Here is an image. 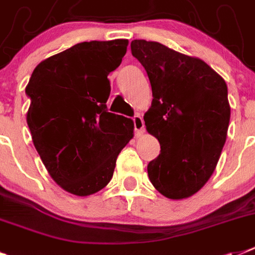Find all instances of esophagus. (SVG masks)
Masks as SVG:
<instances>
[{"mask_svg":"<svg viewBox=\"0 0 255 255\" xmlns=\"http://www.w3.org/2000/svg\"><path fill=\"white\" fill-rule=\"evenodd\" d=\"M132 123H134V129H135L136 135H142L143 132H144V121H143L142 116H134L132 117Z\"/></svg>","mask_w":255,"mask_h":255,"instance_id":"1","label":"esophagus"}]
</instances>
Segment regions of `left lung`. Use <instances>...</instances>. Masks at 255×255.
Returning a JSON list of instances; mask_svg holds the SVG:
<instances>
[{"mask_svg": "<svg viewBox=\"0 0 255 255\" xmlns=\"http://www.w3.org/2000/svg\"><path fill=\"white\" fill-rule=\"evenodd\" d=\"M131 54L144 67L152 104L147 131L160 143L148 178L170 199L195 194L215 170L227 139L231 107L226 81L205 61L156 41L132 40Z\"/></svg>", "mask_w": 255, "mask_h": 255, "instance_id": "left-lung-1", "label": "left lung"}]
</instances>
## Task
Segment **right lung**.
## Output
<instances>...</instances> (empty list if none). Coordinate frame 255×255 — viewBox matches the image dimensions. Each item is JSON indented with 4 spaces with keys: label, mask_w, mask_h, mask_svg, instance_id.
<instances>
[{
    "label": "right lung",
    "mask_w": 255,
    "mask_h": 255,
    "mask_svg": "<svg viewBox=\"0 0 255 255\" xmlns=\"http://www.w3.org/2000/svg\"><path fill=\"white\" fill-rule=\"evenodd\" d=\"M128 40L85 41L40 62L26 87L27 124L50 177L71 194L105 188L134 124L108 112V74L120 66Z\"/></svg>",
    "instance_id": "obj_1"
}]
</instances>
